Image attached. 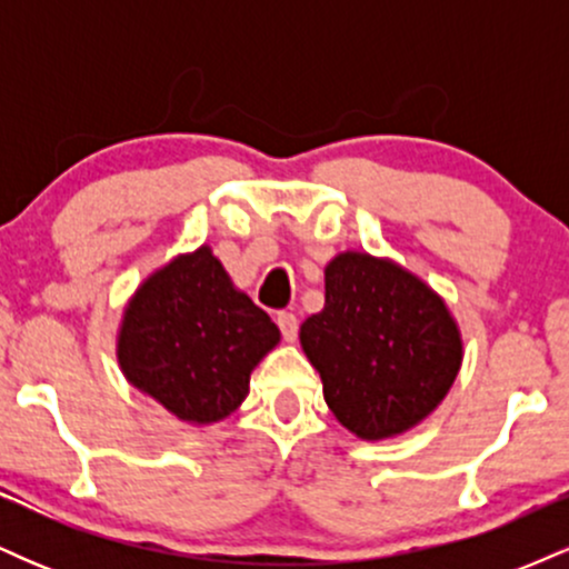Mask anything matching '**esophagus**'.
<instances>
[{
  "instance_id": "34e87169",
  "label": "esophagus",
  "mask_w": 569,
  "mask_h": 569,
  "mask_svg": "<svg viewBox=\"0 0 569 569\" xmlns=\"http://www.w3.org/2000/svg\"><path fill=\"white\" fill-rule=\"evenodd\" d=\"M276 321H278V329H280V335H283L286 342H293V339H297V335H299L297 316H293V312H278Z\"/></svg>"
}]
</instances>
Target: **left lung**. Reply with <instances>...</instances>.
<instances>
[{
	"label": "left lung",
	"instance_id": "1",
	"mask_svg": "<svg viewBox=\"0 0 569 569\" xmlns=\"http://www.w3.org/2000/svg\"><path fill=\"white\" fill-rule=\"evenodd\" d=\"M323 398L358 439L415 428L443 401L462 363L455 318L436 291L388 259L339 253L326 305L299 329Z\"/></svg>",
	"mask_w": 569,
	"mask_h": 569
}]
</instances>
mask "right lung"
<instances>
[{"label": "right lung", "instance_id": "obj_1", "mask_svg": "<svg viewBox=\"0 0 569 569\" xmlns=\"http://www.w3.org/2000/svg\"><path fill=\"white\" fill-rule=\"evenodd\" d=\"M278 339L270 316L200 246L139 286L122 316L117 358L133 388L179 420L208 426L243 403L253 367Z\"/></svg>", "mask_w": 569, "mask_h": 569}]
</instances>
